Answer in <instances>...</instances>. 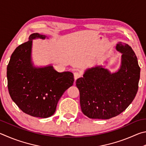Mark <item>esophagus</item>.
Here are the masks:
<instances>
[{"mask_svg":"<svg viewBox=\"0 0 146 146\" xmlns=\"http://www.w3.org/2000/svg\"><path fill=\"white\" fill-rule=\"evenodd\" d=\"M81 74L79 72H76L74 73V80L75 81H76L78 80V79L80 77Z\"/></svg>","mask_w":146,"mask_h":146,"instance_id":"1","label":"esophagus"}]
</instances>
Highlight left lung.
Segmentation results:
<instances>
[{"label":"left lung","mask_w":146,"mask_h":146,"mask_svg":"<svg viewBox=\"0 0 146 146\" xmlns=\"http://www.w3.org/2000/svg\"><path fill=\"white\" fill-rule=\"evenodd\" d=\"M122 54L119 68L111 72L103 65L86 69L76 80L84 115L90 119H109L124 111L133 101L139 88L140 68L132 48L118 42Z\"/></svg>","instance_id":"obj_1"}]
</instances>
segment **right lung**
<instances>
[{
  "label": "right lung",
  "mask_w": 146,
  "mask_h": 146,
  "mask_svg": "<svg viewBox=\"0 0 146 146\" xmlns=\"http://www.w3.org/2000/svg\"><path fill=\"white\" fill-rule=\"evenodd\" d=\"M48 37L33 33L16 48L7 67V87L12 100L21 110L40 118L52 116L63 93L73 85V74L58 72L53 66H36L32 60L33 40Z\"/></svg>",
  "instance_id": "obj_1"
}]
</instances>
